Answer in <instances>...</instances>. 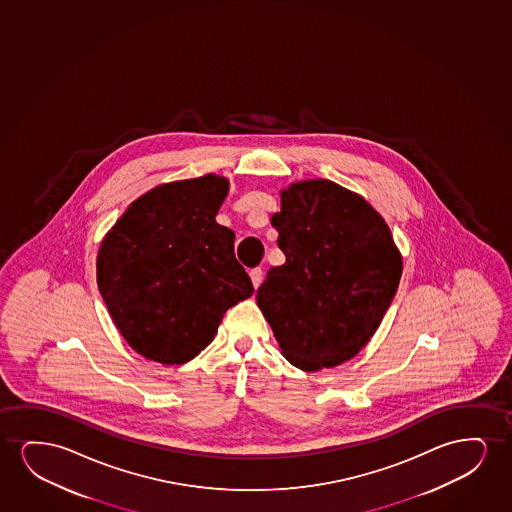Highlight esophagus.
Returning <instances> with one entry per match:
<instances>
[{
  "mask_svg": "<svg viewBox=\"0 0 512 512\" xmlns=\"http://www.w3.org/2000/svg\"><path fill=\"white\" fill-rule=\"evenodd\" d=\"M250 278H252L253 288H259L260 283H262V269L260 267H255L250 271Z\"/></svg>",
  "mask_w": 512,
  "mask_h": 512,
  "instance_id": "34e87169",
  "label": "esophagus"
}]
</instances>
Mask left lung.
I'll return each mask as SVG.
<instances>
[{"label":"left lung","instance_id":"obj_1","mask_svg":"<svg viewBox=\"0 0 512 512\" xmlns=\"http://www.w3.org/2000/svg\"><path fill=\"white\" fill-rule=\"evenodd\" d=\"M271 217L283 266L271 267L257 306L283 357L306 372L330 369L371 341L402 276L385 218L364 197L323 178L281 189Z\"/></svg>","mask_w":512,"mask_h":512}]
</instances>
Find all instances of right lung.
Here are the masks:
<instances>
[{
    "label": "right lung",
    "mask_w": 512,
    "mask_h": 512,
    "mask_svg": "<svg viewBox=\"0 0 512 512\" xmlns=\"http://www.w3.org/2000/svg\"><path fill=\"white\" fill-rule=\"evenodd\" d=\"M229 180L162 183L127 206L96 259L101 297L141 357L180 365L213 341L225 311L253 294L234 257V231L217 224Z\"/></svg>",
    "instance_id": "obj_1"
}]
</instances>
